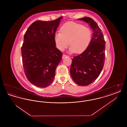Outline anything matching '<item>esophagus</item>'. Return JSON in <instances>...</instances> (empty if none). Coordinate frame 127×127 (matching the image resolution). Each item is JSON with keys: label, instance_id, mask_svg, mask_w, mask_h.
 <instances>
[{"label": "esophagus", "instance_id": "34e87169", "mask_svg": "<svg viewBox=\"0 0 127 127\" xmlns=\"http://www.w3.org/2000/svg\"><path fill=\"white\" fill-rule=\"evenodd\" d=\"M67 57V56L65 54H63L62 55V59H64L65 57Z\"/></svg>", "mask_w": 127, "mask_h": 127}]
</instances>
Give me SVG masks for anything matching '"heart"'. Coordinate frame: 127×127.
Instances as JSON below:
<instances>
[{"label":"heart","mask_w":127,"mask_h":127,"mask_svg":"<svg viewBox=\"0 0 127 127\" xmlns=\"http://www.w3.org/2000/svg\"><path fill=\"white\" fill-rule=\"evenodd\" d=\"M60 33H56L54 41L57 48L64 51L68 45L69 51L80 54L88 48L92 38V31L88 27L74 22H67L60 29Z\"/></svg>","instance_id":"1"}]
</instances>
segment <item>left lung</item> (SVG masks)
Here are the masks:
<instances>
[{
	"label": "left lung",
	"instance_id": "1",
	"mask_svg": "<svg viewBox=\"0 0 127 127\" xmlns=\"http://www.w3.org/2000/svg\"><path fill=\"white\" fill-rule=\"evenodd\" d=\"M87 22L93 33L88 48L81 54L73 57L70 72L74 81L80 86H87L98 78L105 60V41L97 23L89 17L78 19Z\"/></svg>",
	"mask_w": 127,
	"mask_h": 127
}]
</instances>
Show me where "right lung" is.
Returning <instances> with one entry per match:
<instances>
[{"label": "right lung", "mask_w": 127, "mask_h": 127, "mask_svg": "<svg viewBox=\"0 0 127 127\" xmlns=\"http://www.w3.org/2000/svg\"><path fill=\"white\" fill-rule=\"evenodd\" d=\"M61 17L54 20H36L29 27L21 47L25 75L31 84L39 88L51 84L62 53L56 47L54 35Z\"/></svg>", "instance_id": "add662e5"}]
</instances>
